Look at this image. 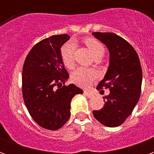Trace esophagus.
<instances>
[{"instance_id":"esophagus-1","label":"esophagus","mask_w":154,"mask_h":154,"mask_svg":"<svg viewBox=\"0 0 154 154\" xmlns=\"http://www.w3.org/2000/svg\"><path fill=\"white\" fill-rule=\"evenodd\" d=\"M84 94H85V95H86L87 97H89V98H90V97H94V94L92 93V92H91V91H84Z\"/></svg>"}]
</instances>
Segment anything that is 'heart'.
<instances>
[{
  "label": "heart",
  "instance_id": "obj_1",
  "mask_svg": "<svg viewBox=\"0 0 154 154\" xmlns=\"http://www.w3.org/2000/svg\"><path fill=\"white\" fill-rule=\"evenodd\" d=\"M84 43L96 57H102L105 54V47L102 43L97 38L87 37L84 39ZM77 45L74 41H69L64 44L61 48V57L65 67L72 68L74 67V54ZM72 81L79 87L87 88L93 83L97 78V72L92 69L85 67H78L72 73Z\"/></svg>",
  "mask_w": 154,
  "mask_h": 154
}]
</instances>
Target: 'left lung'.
Masks as SVG:
<instances>
[{
	"instance_id": "left-lung-1",
	"label": "left lung",
	"mask_w": 154,
	"mask_h": 154,
	"mask_svg": "<svg viewBox=\"0 0 154 154\" xmlns=\"http://www.w3.org/2000/svg\"><path fill=\"white\" fill-rule=\"evenodd\" d=\"M92 35L110 51V65L97 89L109 88L103 97L105 105L93 110L94 117L107 127H116L125 121L138 103L141 93L142 68L139 56L129 42L114 33L94 32Z\"/></svg>"
}]
</instances>
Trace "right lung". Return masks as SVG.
Listing matches in <instances>:
<instances>
[{
    "instance_id": "right-lung-1",
    "label": "right lung",
    "mask_w": 154,
    "mask_h": 154,
    "mask_svg": "<svg viewBox=\"0 0 154 154\" xmlns=\"http://www.w3.org/2000/svg\"><path fill=\"white\" fill-rule=\"evenodd\" d=\"M68 35H53L34 45L25 57L22 94L32 119L46 129H60L70 117L71 100L83 91L73 84L61 57V47Z\"/></svg>"
}]
</instances>
